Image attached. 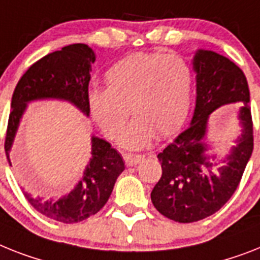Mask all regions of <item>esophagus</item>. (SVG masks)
Masks as SVG:
<instances>
[{
	"label": "esophagus",
	"mask_w": 260,
	"mask_h": 260,
	"mask_svg": "<svg viewBox=\"0 0 260 260\" xmlns=\"http://www.w3.org/2000/svg\"><path fill=\"white\" fill-rule=\"evenodd\" d=\"M143 158H145V155H141V154H123V159H125L127 166H135V165L141 164Z\"/></svg>",
	"instance_id": "34e87169"
}]
</instances>
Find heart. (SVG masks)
Returning <instances> with one entry per match:
<instances>
[{
    "label": "heart",
    "instance_id": "obj_1",
    "mask_svg": "<svg viewBox=\"0 0 260 260\" xmlns=\"http://www.w3.org/2000/svg\"><path fill=\"white\" fill-rule=\"evenodd\" d=\"M105 82L107 89H94L87 96L90 117L115 138L132 110L135 118L118 138L125 149H142L155 134H173L190 111L194 73L179 55L130 54L107 70Z\"/></svg>",
    "mask_w": 260,
    "mask_h": 260
}]
</instances>
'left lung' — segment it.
<instances>
[{
    "instance_id": "8db88e82",
    "label": "left lung",
    "mask_w": 260,
    "mask_h": 260,
    "mask_svg": "<svg viewBox=\"0 0 260 260\" xmlns=\"http://www.w3.org/2000/svg\"><path fill=\"white\" fill-rule=\"evenodd\" d=\"M197 79L195 109L188 127L158 154L162 177L151 202L166 218L179 223L205 219L237 190L254 149L250 90L246 76L229 58L198 49L192 57ZM239 102L240 135L224 156L208 138L209 115L224 104Z\"/></svg>"
}]
</instances>
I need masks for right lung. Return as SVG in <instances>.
<instances>
[{
  "label": "right lung",
  "instance_id": "1",
  "mask_svg": "<svg viewBox=\"0 0 260 260\" xmlns=\"http://www.w3.org/2000/svg\"><path fill=\"white\" fill-rule=\"evenodd\" d=\"M93 49L85 44H73L45 55L21 77L12 96L5 139L8 162L12 166L13 147L27 106L45 100L65 101L89 118L87 96ZM91 158L74 188L62 197L45 198L22 187L27 202L42 215L62 223H77L100 211L110 198L115 181L125 170L121 154L105 139L91 135Z\"/></svg>",
  "mask_w": 260,
  "mask_h": 260
}]
</instances>
